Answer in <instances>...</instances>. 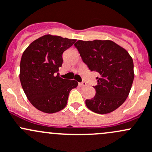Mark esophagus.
Listing matches in <instances>:
<instances>
[{"mask_svg":"<svg viewBox=\"0 0 152 152\" xmlns=\"http://www.w3.org/2000/svg\"><path fill=\"white\" fill-rule=\"evenodd\" d=\"M86 82H81V83H79V86L80 87H84V86H86Z\"/></svg>","mask_w":152,"mask_h":152,"instance_id":"1","label":"esophagus"}]
</instances>
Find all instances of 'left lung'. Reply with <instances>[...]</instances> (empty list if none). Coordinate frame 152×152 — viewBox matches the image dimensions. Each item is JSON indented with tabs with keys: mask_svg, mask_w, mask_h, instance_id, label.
<instances>
[{
	"mask_svg": "<svg viewBox=\"0 0 152 152\" xmlns=\"http://www.w3.org/2000/svg\"><path fill=\"white\" fill-rule=\"evenodd\" d=\"M83 61L98 73L94 97L87 107L99 114L113 112L127 98L134 80L133 61L127 51L110 40H78L75 44Z\"/></svg>",
	"mask_w": 152,
	"mask_h": 152,
	"instance_id": "1",
	"label": "left lung"
}]
</instances>
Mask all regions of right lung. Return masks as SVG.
Here are the masks:
<instances>
[{"mask_svg": "<svg viewBox=\"0 0 152 152\" xmlns=\"http://www.w3.org/2000/svg\"><path fill=\"white\" fill-rule=\"evenodd\" d=\"M75 39L45 35L34 41L23 53L20 80L30 102L47 113L66 107L72 89L77 86L73 80L63 79L58 73L63 63V53Z\"/></svg>", "mask_w": 152, "mask_h": 152, "instance_id": "obj_1", "label": "right lung"}]
</instances>
